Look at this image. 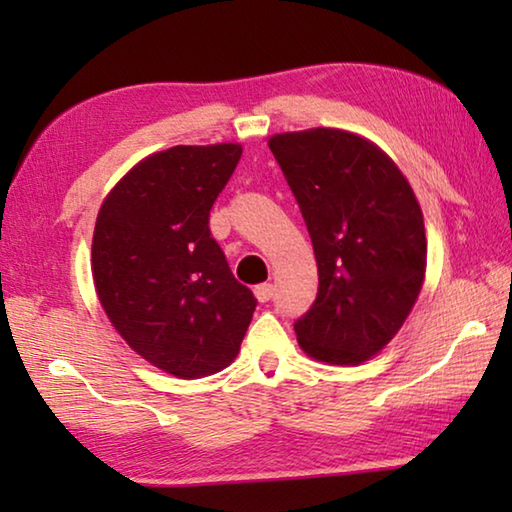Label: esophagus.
<instances>
[{
	"instance_id": "obj_1",
	"label": "esophagus",
	"mask_w": 512,
	"mask_h": 512,
	"mask_svg": "<svg viewBox=\"0 0 512 512\" xmlns=\"http://www.w3.org/2000/svg\"><path fill=\"white\" fill-rule=\"evenodd\" d=\"M273 284H259V287H255V296L259 302H268L273 298Z\"/></svg>"
}]
</instances>
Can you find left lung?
I'll return each mask as SVG.
<instances>
[{
    "label": "left lung",
    "instance_id": "8db88e82",
    "mask_svg": "<svg viewBox=\"0 0 512 512\" xmlns=\"http://www.w3.org/2000/svg\"><path fill=\"white\" fill-rule=\"evenodd\" d=\"M318 264L314 305L293 329L309 357L357 366L393 339L424 280L427 239L411 185L375 144L314 128L271 137Z\"/></svg>",
    "mask_w": 512,
    "mask_h": 512
}]
</instances>
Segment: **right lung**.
Wrapping results in <instances>:
<instances>
[{
  "instance_id": "right-lung-1",
  "label": "right lung",
  "mask_w": 512,
  "mask_h": 512,
  "mask_svg": "<svg viewBox=\"0 0 512 512\" xmlns=\"http://www.w3.org/2000/svg\"><path fill=\"white\" fill-rule=\"evenodd\" d=\"M239 158V144L153 153L121 178L94 225L101 307L140 357L180 379L228 366L257 307L210 232Z\"/></svg>"
}]
</instances>
